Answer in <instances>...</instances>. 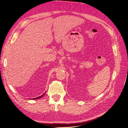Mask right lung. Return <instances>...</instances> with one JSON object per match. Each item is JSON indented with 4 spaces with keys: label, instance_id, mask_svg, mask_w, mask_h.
Here are the masks:
<instances>
[{
    "label": "right lung",
    "instance_id": "obj_1",
    "mask_svg": "<svg viewBox=\"0 0 128 128\" xmlns=\"http://www.w3.org/2000/svg\"><path fill=\"white\" fill-rule=\"evenodd\" d=\"M45 94V92L44 93V94H42V96H38V97L34 98H32V99H40V98L41 97H42V96H44V95Z\"/></svg>",
    "mask_w": 128,
    "mask_h": 128
}]
</instances>
